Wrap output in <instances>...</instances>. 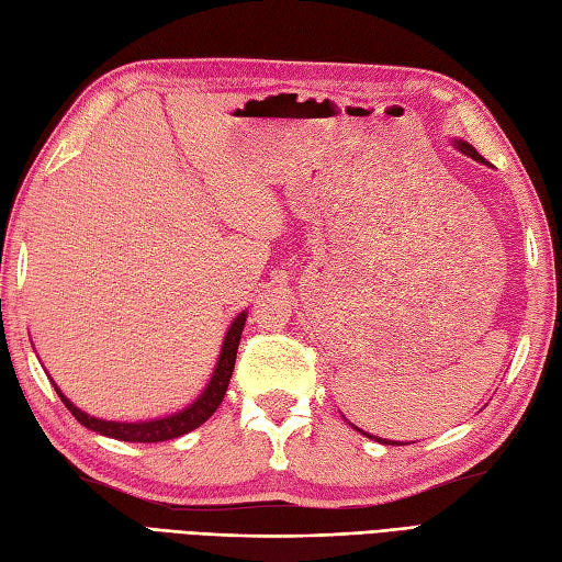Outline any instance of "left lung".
<instances>
[{
	"mask_svg": "<svg viewBox=\"0 0 562 562\" xmlns=\"http://www.w3.org/2000/svg\"><path fill=\"white\" fill-rule=\"evenodd\" d=\"M457 147H459L463 154H469L471 159H479V161H483L481 154L475 151V149L469 145V142H457ZM483 164H485V161H483ZM364 435H367V432H364ZM367 437H372V435H367ZM372 439H376V441H384V445H398V441H386V439H379V437H372Z\"/></svg>",
	"mask_w": 562,
	"mask_h": 562,
	"instance_id": "obj_1",
	"label": "left lung"
}]
</instances>
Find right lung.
I'll use <instances>...</instances> for the list:
<instances>
[{
  "label": "right lung",
  "mask_w": 562,
  "mask_h": 562,
  "mask_svg": "<svg viewBox=\"0 0 562 562\" xmlns=\"http://www.w3.org/2000/svg\"><path fill=\"white\" fill-rule=\"evenodd\" d=\"M244 324H246V312L238 314L234 318L232 328L226 330V338L222 345V355H220V362L217 369H214V376L210 381V386L202 391V396L186 408L183 413L171 415V417H164V420H149V423H105L99 420V417H91L87 413H81L77 405H71V401H67L59 389L55 386L57 396L63 398V403L67 405V411L77 417V420L93 429V432L105 435V437H113V439H123V441H142V445H151V441H166V439H176L190 429L200 427L202 423L207 420V417L220 408V403L226 393V386H229V379L234 372V362H236V350H238V340H241V333H244Z\"/></svg>",
  "instance_id": "add662e5"
}]
</instances>
